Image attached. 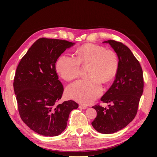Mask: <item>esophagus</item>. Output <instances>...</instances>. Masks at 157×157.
Returning <instances> with one entry per match:
<instances>
[{
  "label": "esophagus",
  "instance_id": "esophagus-1",
  "mask_svg": "<svg viewBox=\"0 0 157 157\" xmlns=\"http://www.w3.org/2000/svg\"><path fill=\"white\" fill-rule=\"evenodd\" d=\"M87 107H88L86 105H83V104H80V105H79V108L80 109H86Z\"/></svg>",
  "mask_w": 157,
  "mask_h": 157
}]
</instances>
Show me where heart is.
Returning a JSON list of instances; mask_svg holds the SVG:
<instances>
[{
    "label": "heart",
    "mask_w": 157,
    "mask_h": 157,
    "mask_svg": "<svg viewBox=\"0 0 157 157\" xmlns=\"http://www.w3.org/2000/svg\"><path fill=\"white\" fill-rule=\"evenodd\" d=\"M75 55V58L67 55L60 56L56 63V69L64 80L71 81L78 77L80 65H89L88 78L71 84L66 91L68 98L88 104L101 94V82H110L115 78L118 69V57L113 50L94 44L79 47Z\"/></svg>",
    "instance_id": "b5f03b06"
}]
</instances>
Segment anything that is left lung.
I'll list each match as a JSON object with an SVG mask.
<instances>
[{"label":"left lung","mask_w":157,"mask_h":157,"mask_svg":"<svg viewBox=\"0 0 157 157\" xmlns=\"http://www.w3.org/2000/svg\"><path fill=\"white\" fill-rule=\"evenodd\" d=\"M109 43L118 58V69L114 82L101 98L109 103V108L97 105V117L92 125L98 132L113 134L126 127L135 118L144 92L143 71L131 50L122 42L113 40Z\"/></svg>","instance_id":"obj_1"}]
</instances>
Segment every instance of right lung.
Returning <instances> with one entry per match:
<instances>
[{
    "mask_svg": "<svg viewBox=\"0 0 157 157\" xmlns=\"http://www.w3.org/2000/svg\"><path fill=\"white\" fill-rule=\"evenodd\" d=\"M74 44L65 40L40 38L17 65L13 85L19 113L23 122L40 135L61 134L71 111L78 107L73 100L56 105L63 92L56 73V61Z\"/></svg>",
    "mask_w": 157,
    "mask_h": 157,
    "instance_id": "right-lung-1",
    "label": "right lung"
}]
</instances>
